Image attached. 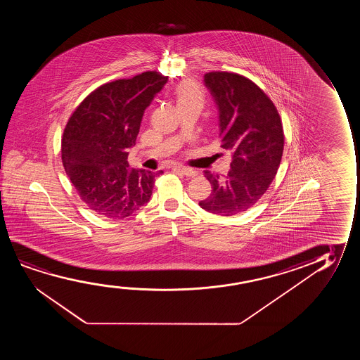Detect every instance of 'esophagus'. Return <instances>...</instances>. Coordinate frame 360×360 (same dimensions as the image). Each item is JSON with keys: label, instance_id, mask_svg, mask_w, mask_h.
I'll return each mask as SVG.
<instances>
[{"label": "esophagus", "instance_id": "1", "mask_svg": "<svg viewBox=\"0 0 360 360\" xmlns=\"http://www.w3.org/2000/svg\"><path fill=\"white\" fill-rule=\"evenodd\" d=\"M174 171L183 173V174H184V176H187V177H194V176H197L198 174V172L195 171V169L186 167V166H176V167H174Z\"/></svg>", "mask_w": 360, "mask_h": 360}]
</instances>
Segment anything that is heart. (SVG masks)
I'll use <instances>...</instances> for the list:
<instances>
[{
  "mask_svg": "<svg viewBox=\"0 0 360 360\" xmlns=\"http://www.w3.org/2000/svg\"><path fill=\"white\" fill-rule=\"evenodd\" d=\"M178 104L193 103L202 107L204 103V94L202 89L194 81L186 79L177 87Z\"/></svg>",
  "mask_w": 360,
  "mask_h": 360,
  "instance_id": "obj_1",
  "label": "heart"
}]
</instances>
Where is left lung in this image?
I'll return each mask as SVG.
<instances>
[{
	"label": "left lung",
	"instance_id": "obj_1",
	"mask_svg": "<svg viewBox=\"0 0 360 360\" xmlns=\"http://www.w3.org/2000/svg\"><path fill=\"white\" fill-rule=\"evenodd\" d=\"M204 84L217 104L220 143L231 153L232 162L224 177L204 171L212 194L199 205L232 217L253 207L276 177L284 148L283 125L269 97L245 76L207 72Z\"/></svg>",
	"mask_w": 360,
	"mask_h": 360
}]
</instances>
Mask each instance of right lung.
<instances>
[{
	"label": "right lung",
	"instance_id": "obj_1",
	"mask_svg": "<svg viewBox=\"0 0 360 360\" xmlns=\"http://www.w3.org/2000/svg\"><path fill=\"white\" fill-rule=\"evenodd\" d=\"M168 81L156 71L117 79L94 89L65 127L61 160L81 200L108 219L122 220L150 200L151 172L129 167L143 112Z\"/></svg>",
	"mask_w": 360,
	"mask_h": 360
}]
</instances>
